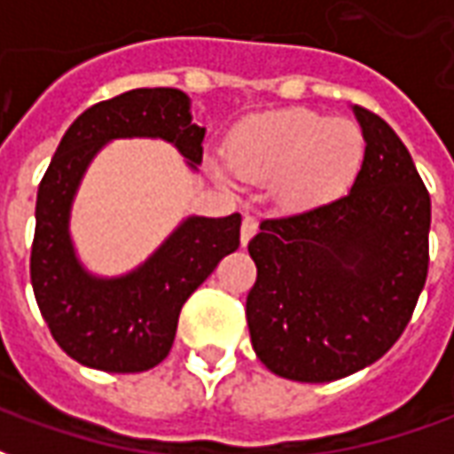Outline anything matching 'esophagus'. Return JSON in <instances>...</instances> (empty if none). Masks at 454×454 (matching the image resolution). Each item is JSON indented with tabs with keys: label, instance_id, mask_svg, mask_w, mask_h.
<instances>
[{
	"label": "esophagus",
	"instance_id": "34e87169",
	"mask_svg": "<svg viewBox=\"0 0 454 454\" xmlns=\"http://www.w3.org/2000/svg\"><path fill=\"white\" fill-rule=\"evenodd\" d=\"M257 233V218L255 216H246L243 218V226H240V243L247 246L250 243V238Z\"/></svg>",
	"mask_w": 454,
	"mask_h": 454
}]
</instances>
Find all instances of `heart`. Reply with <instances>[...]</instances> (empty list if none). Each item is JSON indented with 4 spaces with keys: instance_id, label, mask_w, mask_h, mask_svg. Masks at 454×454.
Here are the masks:
<instances>
[{
    "instance_id": "b5f03b06",
    "label": "heart",
    "mask_w": 454,
    "mask_h": 454,
    "mask_svg": "<svg viewBox=\"0 0 454 454\" xmlns=\"http://www.w3.org/2000/svg\"><path fill=\"white\" fill-rule=\"evenodd\" d=\"M367 155L362 129L309 109H279L243 121L228 160L250 182H270L279 204L311 208L348 194Z\"/></svg>"
}]
</instances>
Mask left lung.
Segmentation results:
<instances>
[{
	"instance_id": "left-lung-1",
	"label": "left lung",
	"mask_w": 454,
	"mask_h": 454,
	"mask_svg": "<svg viewBox=\"0 0 454 454\" xmlns=\"http://www.w3.org/2000/svg\"><path fill=\"white\" fill-rule=\"evenodd\" d=\"M367 155L345 197L265 218L247 243L246 301L255 355L294 381H333L399 340L428 277L430 194L377 114L352 106Z\"/></svg>"
}]
</instances>
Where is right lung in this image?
Here are the masks:
<instances>
[{
    "label": "right lung",
    "instance_id": "obj_1",
    "mask_svg": "<svg viewBox=\"0 0 454 454\" xmlns=\"http://www.w3.org/2000/svg\"><path fill=\"white\" fill-rule=\"evenodd\" d=\"M207 130L172 87L130 90L80 114L38 184L31 285L55 342L102 372H145L168 357L182 306L240 246V214L184 218L153 255L123 277L90 275L70 240V208L84 169L114 138H162L197 169Z\"/></svg>",
    "mask_w": 454,
    "mask_h": 454
}]
</instances>
